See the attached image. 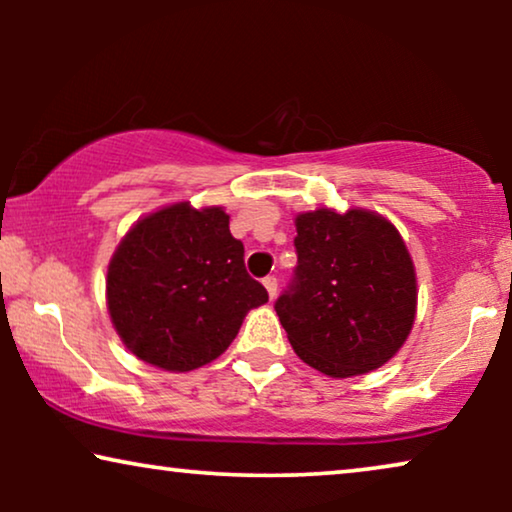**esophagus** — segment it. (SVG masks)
<instances>
[{"label":"esophagus","instance_id":"1","mask_svg":"<svg viewBox=\"0 0 512 512\" xmlns=\"http://www.w3.org/2000/svg\"><path fill=\"white\" fill-rule=\"evenodd\" d=\"M263 286H265V291H268L270 300H275L277 298V277H265Z\"/></svg>","mask_w":512,"mask_h":512}]
</instances>
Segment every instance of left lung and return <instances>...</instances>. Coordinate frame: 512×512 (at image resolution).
<instances>
[{
    "instance_id": "left-lung-1",
    "label": "left lung",
    "mask_w": 512,
    "mask_h": 512,
    "mask_svg": "<svg viewBox=\"0 0 512 512\" xmlns=\"http://www.w3.org/2000/svg\"><path fill=\"white\" fill-rule=\"evenodd\" d=\"M298 265L275 310L307 366L331 377L380 368L408 340L415 265L394 223L368 209L296 216Z\"/></svg>"
}]
</instances>
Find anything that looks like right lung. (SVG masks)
<instances>
[{
	"mask_svg": "<svg viewBox=\"0 0 512 512\" xmlns=\"http://www.w3.org/2000/svg\"><path fill=\"white\" fill-rule=\"evenodd\" d=\"M221 207L188 202L139 219L107 270V307L125 347L151 366L186 373L214 361L268 291L244 268V247Z\"/></svg>",
	"mask_w": 512,
	"mask_h": 512,
	"instance_id": "add662e5",
	"label": "right lung"
}]
</instances>
